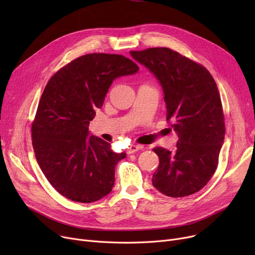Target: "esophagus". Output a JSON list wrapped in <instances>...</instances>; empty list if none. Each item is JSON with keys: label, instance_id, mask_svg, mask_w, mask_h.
<instances>
[{"label": "esophagus", "instance_id": "esophagus-1", "mask_svg": "<svg viewBox=\"0 0 255 255\" xmlns=\"http://www.w3.org/2000/svg\"><path fill=\"white\" fill-rule=\"evenodd\" d=\"M142 148H143V146L140 145V144H131V145L129 146V148H128L127 152H128L129 154H132V153H135V152L141 150Z\"/></svg>", "mask_w": 255, "mask_h": 255}]
</instances>
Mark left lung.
Masks as SVG:
<instances>
[{
	"label": "left lung",
	"mask_w": 255,
	"mask_h": 255,
	"mask_svg": "<svg viewBox=\"0 0 255 255\" xmlns=\"http://www.w3.org/2000/svg\"><path fill=\"white\" fill-rule=\"evenodd\" d=\"M148 68L164 94L166 120L177 132V150L157 148L159 166L152 183L170 197L199 191L215 172L225 126L220 94L204 66L166 47L130 51Z\"/></svg>",
	"instance_id": "left-lung-1"
}]
</instances>
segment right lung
Listing matches in <instances>:
<instances>
[{
	"mask_svg": "<svg viewBox=\"0 0 255 255\" xmlns=\"http://www.w3.org/2000/svg\"><path fill=\"white\" fill-rule=\"evenodd\" d=\"M138 66L121 55L90 53L64 66L47 83L32 125L33 148L44 176L60 194L77 203L96 202L115 184L125 153L90 134L89 125L113 82Z\"/></svg>",
	"mask_w": 255,
	"mask_h": 255,
	"instance_id": "right-lung-1",
	"label": "right lung"
}]
</instances>
